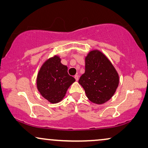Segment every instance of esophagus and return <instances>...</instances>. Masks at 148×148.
<instances>
[{"mask_svg":"<svg viewBox=\"0 0 148 148\" xmlns=\"http://www.w3.org/2000/svg\"><path fill=\"white\" fill-rule=\"evenodd\" d=\"M74 78L75 79L76 81H78V79H79V76L77 75H75L74 76Z\"/></svg>","mask_w":148,"mask_h":148,"instance_id":"obj_1","label":"esophagus"}]
</instances>
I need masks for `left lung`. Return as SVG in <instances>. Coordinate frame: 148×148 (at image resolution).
<instances>
[{
	"label": "left lung",
	"instance_id": "obj_1",
	"mask_svg": "<svg viewBox=\"0 0 148 148\" xmlns=\"http://www.w3.org/2000/svg\"><path fill=\"white\" fill-rule=\"evenodd\" d=\"M85 60V73L79 84L91 102L103 104L112 98L118 87V73L108 58L97 50L91 51Z\"/></svg>",
	"mask_w": 148,
	"mask_h": 148
}]
</instances>
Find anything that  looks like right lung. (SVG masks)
Wrapping results in <instances>:
<instances>
[{
  "mask_svg": "<svg viewBox=\"0 0 148 148\" xmlns=\"http://www.w3.org/2000/svg\"><path fill=\"white\" fill-rule=\"evenodd\" d=\"M75 79L67 72V66L61 64L58 56L50 58L40 69L37 88L44 98L57 103L63 98L66 90Z\"/></svg>",
  "mask_w": 148,
  "mask_h": 148,
  "instance_id": "right-lung-1",
  "label": "right lung"
}]
</instances>
